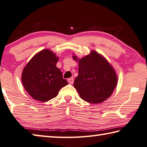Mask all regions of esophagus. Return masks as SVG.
Masks as SVG:
<instances>
[{
	"label": "esophagus",
	"mask_w": 147,
	"mask_h": 147,
	"mask_svg": "<svg viewBox=\"0 0 147 147\" xmlns=\"http://www.w3.org/2000/svg\"><path fill=\"white\" fill-rule=\"evenodd\" d=\"M68 83L70 84H73L74 83V79L73 78H69L68 79Z\"/></svg>",
	"instance_id": "34e87169"
}]
</instances>
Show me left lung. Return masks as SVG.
<instances>
[{
    "mask_svg": "<svg viewBox=\"0 0 147 147\" xmlns=\"http://www.w3.org/2000/svg\"><path fill=\"white\" fill-rule=\"evenodd\" d=\"M72 57L79 63L74 86L81 98L96 104L110 97L117 84V76L111 64L94 50L81 59L76 55Z\"/></svg>",
    "mask_w": 147,
    "mask_h": 147,
    "instance_id": "1",
    "label": "left lung"
}]
</instances>
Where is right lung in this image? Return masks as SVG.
Instances as JSON below:
<instances>
[{"label":"right lung","instance_id":"right-lung-1","mask_svg":"<svg viewBox=\"0 0 147 147\" xmlns=\"http://www.w3.org/2000/svg\"><path fill=\"white\" fill-rule=\"evenodd\" d=\"M58 60L55 53L45 49L36 53L25 66L22 83L32 98L46 102L55 97L59 91L68 84L56 66Z\"/></svg>","mask_w":147,"mask_h":147}]
</instances>
